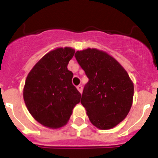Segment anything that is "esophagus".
Here are the masks:
<instances>
[{
  "label": "esophagus",
  "instance_id": "esophagus-1",
  "mask_svg": "<svg viewBox=\"0 0 158 158\" xmlns=\"http://www.w3.org/2000/svg\"><path fill=\"white\" fill-rule=\"evenodd\" d=\"M77 90H79V92H82V85H77Z\"/></svg>",
  "mask_w": 158,
  "mask_h": 158
}]
</instances>
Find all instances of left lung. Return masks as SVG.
I'll use <instances>...</instances> for the list:
<instances>
[{"label": "left lung", "mask_w": 158, "mask_h": 158, "mask_svg": "<svg viewBox=\"0 0 158 158\" xmlns=\"http://www.w3.org/2000/svg\"><path fill=\"white\" fill-rule=\"evenodd\" d=\"M75 57L87 76L81 103L92 124L110 129L123 121L131 109L134 84L124 68L106 52L77 51Z\"/></svg>", "instance_id": "obj_1"}]
</instances>
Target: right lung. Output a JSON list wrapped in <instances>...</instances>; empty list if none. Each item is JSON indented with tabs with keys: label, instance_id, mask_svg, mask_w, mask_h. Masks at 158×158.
<instances>
[{
	"label": "right lung",
	"instance_id": "1",
	"mask_svg": "<svg viewBox=\"0 0 158 158\" xmlns=\"http://www.w3.org/2000/svg\"><path fill=\"white\" fill-rule=\"evenodd\" d=\"M75 53L72 48L48 52L29 72L23 96L27 109L42 125L58 129L68 123L81 95L73 85L68 64Z\"/></svg>",
	"mask_w": 158,
	"mask_h": 158
}]
</instances>
